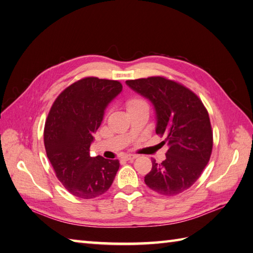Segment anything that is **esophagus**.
I'll use <instances>...</instances> for the list:
<instances>
[{
  "label": "esophagus",
  "instance_id": "34e87169",
  "mask_svg": "<svg viewBox=\"0 0 253 253\" xmlns=\"http://www.w3.org/2000/svg\"><path fill=\"white\" fill-rule=\"evenodd\" d=\"M122 158L126 160H134L135 158H137V155H133V154H126L122 156Z\"/></svg>",
  "mask_w": 253,
  "mask_h": 253
}]
</instances>
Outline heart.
I'll use <instances>...</instances> for the list:
<instances>
[{"instance_id":"b5f03b06","label":"heart","mask_w":253,"mask_h":253,"mask_svg":"<svg viewBox=\"0 0 253 253\" xmlns=\"http://www.w3.org/2000/svg\"><path fill=\"white\" fill-rule=\"evenodd\" d=\"M143 104H147L145 103L142 99H139V98H133L131 99V100L127 101V109H133V108H136V106H139V105H143Z\"/></svg>"}]
</instances>
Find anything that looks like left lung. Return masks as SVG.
<instances>
[{"instance_id": "left-lung-1", "label": "left lung", "mask_w": 253, "mask_h": 253, "mask_svg": "<svg viewBox=\"0 0 253 253\" xmlns=\"http://www.w3.org/2000/svg\"><path fill=\"white\" fill-rule=\"evenodd\" d=\"M149 99L156 112V134L165 136L169 150L162 164L152 160L144 176L151 190L165 196L177 195L200 178L212 153L213 133L202 100L182 84L165 77L126 81Z\"/></svg>"}]
</instances>
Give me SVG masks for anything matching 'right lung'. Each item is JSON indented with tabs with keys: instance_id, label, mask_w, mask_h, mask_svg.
<instances>
[{
	"instance_id": "obj_1",
	"label": "right lung",
	"mask_w": 253,
	"mask_h": 253,
	"mask_svg": "<svg viewBox=\"0 0 253 253\" xmlns=\"http://www.w3.org/2000/svg\"><path fill=\"white\" fill-rule=\"evenodd\" d=\"M122 90L119 81L86 77L53 102L44 126V145L57 178L71 194L89 200L110 189L119 160L89 155L106 106Z\"/></svg>"
}]
</instances>
